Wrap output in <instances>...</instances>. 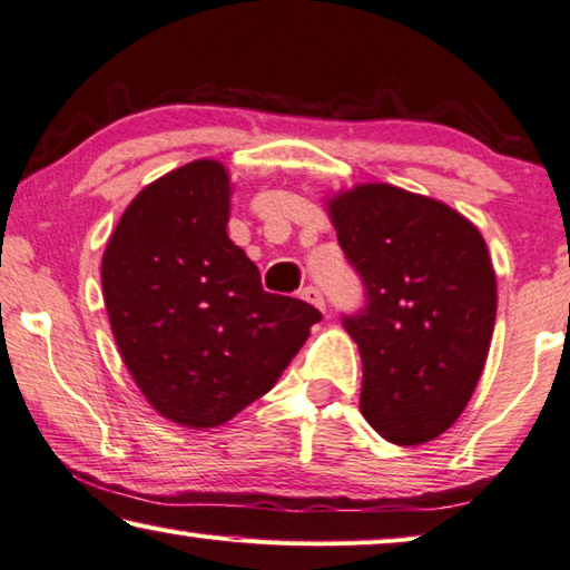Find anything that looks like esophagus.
Segmentation results:
<instances>
[{
	"mask_svg": "<svg viewBox=\"0 0 570 570\" xmlns=\"http://www.w3.org/2000/svg\"><path fill=\"white\" fill-rule=\"evenodd\" d=\"M301 297H303V301L311 303V305L318 307V311H325V297H323V293H321L318 287H315V285H307V287H303V291H301Z\"/></svg>",
	"mask_w": 570,
	"mask_h": 570,
	"instance_id": "obj_1",
	"label": "esophagus"
}]
</instances>
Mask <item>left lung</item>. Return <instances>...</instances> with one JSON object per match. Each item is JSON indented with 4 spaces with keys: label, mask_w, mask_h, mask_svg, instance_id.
<instances>
[{
    "label": "left lung",
    "mask_w": 570,
    "mask_h": 570,
    "mask_svg": "<svg viewBox=\"0 0 570 570\" xmlns=\"http://www.w3.org/2000/svg\"><path fill=\"white\" fill-rule=\"evenodd\" d=\"M363 285L343 313L363 363L361 412L394 444H422L468 406L488 361L498 283L482 235L442 202L366 184L331 204Z\"/></svg>",
    "instance_id": "left-lung-1"
}]
</instances>
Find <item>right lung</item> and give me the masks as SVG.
<instances>
[{"instance_id": "1", "label": "right lung", "mask_w": 570, "mask_h": 570, "mask_svg": "<svg viewBox=\"0 0 570 570\" xmlns=\"http://www.w3.org/2000/svg\"><path fill=\"white\" fill-rule=\"evenodd\" d=\"M227 219V171L202 158L148 184L102 255V297L130 376L158 414L194 429L267 394L323 318L265 291Z\"/></svg>"}]
</instances>
